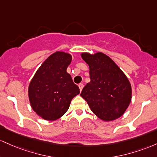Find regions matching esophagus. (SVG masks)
<instances>
[{
  "instance_id": "34e87169",
  "label": "esophagus",
  "mask_w": 157,
  "mask_h": 157,
  "mask_svg": "<svg viewBox=\"0 0 157 157\" xmlns=\"http://www.w3.org/2000/svg\"><path fill=\"white\" fill-rule=\"evenodd\" d=\"M78 87H79V89H80V90L82 91V89H83V87H84V84L80 83L78 84Z\"/></svg>"
}]
</instances>
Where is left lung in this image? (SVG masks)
Here are the masks:
<instances>
[{
    "label": "left lung",
    "instance_id": "1",
    "mask_svg": "<svg viewBox=\"0 0 157 157\" xmlns=\"http://www.w3.org/2000/svg\"><path fill=\"white\" fill-rule=\"evenodd\" d=\"M89 65L90 82L81 96L91 110L104 121H112L123 115L131 100V85L126 75L110 57L97 52L82 53Z\"/></svg>",
    "mask_w": 157,
    "mask_h": 157
}]
</instances>
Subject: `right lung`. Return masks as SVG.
I'll return each mask as SVG.
<instances>
[{
	"label": "right lung",
	"instance_id": "1",
	"mask_svg": "<svg viewBox=\"0 0 157 157\" xmlns=\"http://www.w3.org/2000/svg\"><path fill=\"white\" fill-rule=\"evenodd\" d=\"M72 56L56 52L45 60L29 86L32 108L45 120L59 119L67 111L71 100L79 94L78 86L67 72Z\"/></svg>",
	"mask_w": 157,
	"mask_h": 157
}]
</instances>
